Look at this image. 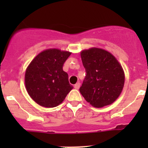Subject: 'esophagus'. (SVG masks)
<instances>
[{
	"label": "esophagus",
	"mask_w": 148,
	"mask_h": 148,
	"mask_svg": "<svg viewBox=\"0 0 148 148\" xmlns=\"http://www.w3.org/2000/svg\"><path fill=\"white\" fill-rule=\"evenodd\" d=\"M74 87H75V88L76 89V90L79 89V87H80V83H79V82H78V83L75 84V85H74Z\"/></svg>",
	"instance_id": "obj_1"
}]
</instances>
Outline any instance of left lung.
<instances>
[{"instance_id":"1","label":"left lung","mask_w":148,"mask_h":148,"mask_svg":"<svg viewBox=\"0 0 148 148\" xmlns=\"http://www.w3.org/2000/svg\"><path fill=\"white\" fill-rule=\"evenodd\" d=\"M86 76L79 91L87 102L102 108L114 102L122 91L125 73L119 61L108 51L99 48L81 53Z\"/></svg>"}]
</instances>
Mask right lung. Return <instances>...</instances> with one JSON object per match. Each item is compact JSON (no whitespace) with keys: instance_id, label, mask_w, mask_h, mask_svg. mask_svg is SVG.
<instances>
[{"instance_id":"right-lung-1","label":"right lung","mask_w":148,"mask_h":148,"mask_svg":"<svg viewBox=\"0 0 148 148\" xmlns=\"http://www.w3.org/2000/svg\"><path fill=\"white\" fill-rule=\"evenodd\" d=\"M71 53L49 49L39 53L25 73V85L30 97L39 105L54 108L73 88L63 66Z\"/></svg>"}]
</instances>
